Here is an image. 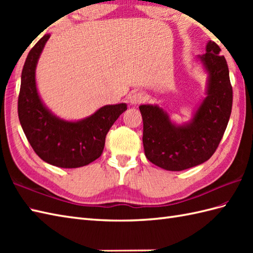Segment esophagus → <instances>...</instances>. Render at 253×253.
<instances>
[{"mask_svg": "<svg viewBox=\"0 0 253 253\" xmlns=\"http://www.w3.org/2000/svg\"><path fill=\"white\" fill-rule=\"evenodd\" d=\"M146 100H147V95L143 92H135L130 96L131 104H140V103H143Z\"/></svg>", "mask_w": 253, "mask_h": 253, "instance_id": "1", "label": "esophagus"}]
</instances>
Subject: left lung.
<instances>
[{"label":"left lung","mask_w":253,"mask_h":253,"mask_svg":"<svg viewBox=\"0 0 253 253\" xmlns=\"http://www.w3.org/2000/svg\"><path fill=\"white\" fill-rule=\"evenodd\" d=\"M213 41L207 53L198 56L209 73L206 99L190 123L171 124L158 105H140L143 121L142 142L150 162L168 170H184L202 164L216 151L232 113L233 88L228 66Z\"/></svg>","instance_id":"1"}]
</instances>
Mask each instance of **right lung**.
<instances>
[{
	"label": "right lung",
	"mask_w": 253,
	"mask_h": 253,
	"mask_svg": "<svg viewBox=\"0 0 253 253\" xmlns=\"http://www.w3.org/2000/svg\"><path fill=\"white\" fill-rule=\"evenodd\" d=\"M49 38L50 35L42 37L26 58L18 96L19 122L41 160L57 168H82L101 157L107 132L127 105L102 106L78 122H67L53 115L42 103L36 85V66Z\"/></svg>",
	"instance_id": "obj_1"
}]
</instances>
